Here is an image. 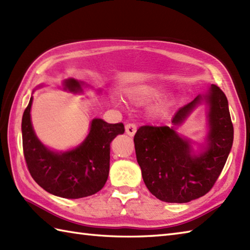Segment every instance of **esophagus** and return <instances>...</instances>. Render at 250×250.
<instances>
[{
    "instance_id": "esophagus-1",
    "label": "esophagus",
    "mask_w": 250,
    "mask_h": 250,
    "mask_svg": "<svg viewBox=\"0 0 250 250\" xmlns=\"http://www.w3.org/2000/svg\"><path fill=\"white\" fill-rule=\"evenodd\" d=\"M136 125L134 124H128L125 125V132L126 134L130 135V136H134V134L136 133Z\"/></svg>"
}]
</instances>
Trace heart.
<instances>
[{"instance_id": "obj_1", "label": "heart", "mask_w": 250, "mask_h": 250, "mask_svg": "<svg viewBox=\"0 0 250 250\" xmlns=\"http://www.w3.org/2000/svg\"><path fill=\"white\" fill-rule=\"evenodd\" d=\"M164 89L162 86H159L156 83H144L137 84L130 88L125 92V97L132 104L134 105H145L151 101L160 98ZM172 106V102L169 100H162L158 102L150 108L149 114L155 119H162L168 113L169 108Z\"/></svg>"}]
</instances>
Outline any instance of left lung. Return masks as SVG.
I'll return each instance as SVG.
<instances>
[{
	"mask_svg": "<svg viewBox=\"0 0 250 250\" xmlns=\"http://www.w3.org/2000/svg\"><path fill=\"white\" fill-rule=\"evenodd\" d=\"M209 106V133L202 150L195 154L190 142L176 129L196 105ZM173 126L143 125L134 135L137 163L148 190L167 203H187L213 188L233 144V125L226 94L216 84L180 107Z\"/></svg>",
	"mask_w": 250,
	"mask_h": 250,
	"instance_id": "obj_1",
	"label": "left lung"
}]
</instances>
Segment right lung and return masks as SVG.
I'll return each instance as SVG.
<instances>
[{
    "instance_id": "add662e5",
    "label": "right lung",
    "mask_w": 250,
    "mask_h": 250,
    "mask_svg": "<svg viewBox=\"0 0 250 250\" xmlns=\"http://www.w3.org/2000/svg\"><path fill=\"white\" fill-rule=\"evenodd\" d=\"M82 84L70 78L64 81V89L81 92ZM32 101L31 97L21 124L23 155L31 176L47 192L61 198L79 199L97 193L108 178L110 143L125 133L124 124H107L95 118L81 145L68 151H54L37 139L33 130Z\"/></svg>"
}]
</instances>
